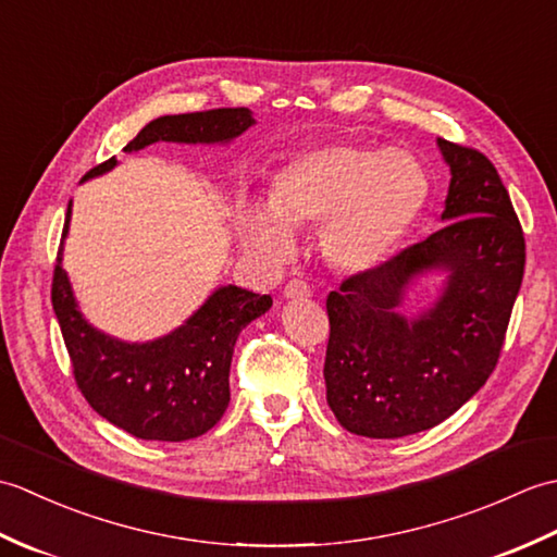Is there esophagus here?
<instances>
[{"mask_svg":"<svg viewBox=\"0 0 557 557\" xmlns=\"http://www.w3.org/2000/svg\"><path fill=\"white\" fill-rule=\"evenodd\" d=\"M311 297V289L304 280H289L285 287V299H306Z\"/></svg>","mask_w":557,"mask_h":557,"instance_id":"esophagus-1","label":"esophagus"}]
</instances>
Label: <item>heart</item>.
<instances>
[{
    "label": "heart",
    "instance_id": "obj_1",
    "mask_svg": "<svg viewBox=\"0 0 557 557\" xmlns=\"http://www.w3.org/2000/svg\"><path fill=\"white\" fill-rule=\"evenodd\" d=\"M429 198V180L405 148L351 144L304 152L272 180L270 200L236 210L239 242L268 260L294 253V232L321 227V251L335 270L366 272L405 239Z\"/></svg>",
    "mask_w": 557,
    "mask_h": 557
}]
</instances>
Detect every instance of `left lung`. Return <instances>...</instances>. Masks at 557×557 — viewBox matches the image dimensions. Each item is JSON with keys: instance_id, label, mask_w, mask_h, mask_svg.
<instances>
[{"instance_id": "8db88e82", "label": "left lung", "mask_w": 557, "mask_h": 557, "mask_svg": "<svg viewBox=\"0 0 557 557\" xmlns=\"http://www.w3.org/2000/svg\"><path fill=\"white\" fill-rule=\"evenodd\" d=\"M449 168L441 230L342 282L327 297V405L349 433L405 437L445 421L498 363L524 277V234L493 162L437 138ZM443 271L436 301L398 309L413 281Z\"/></svg>"}]
</instances>
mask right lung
<instances>
[{
    "instance_id": "obj_1",
    "label": "right lung",
    "mask_w": 557,
    "mask_h": 557,
    "mask_svg": "<svg viewBox=\"0 0 557 557\" xmlns=\"http://www.w3.org/2000/svg\"><path fill=\"white\" fill-rule=\"evenodd\" d=\"M248 108L158 116L126 144V152L168 144H230L253 126ZM116 168V158L81 182ZM71 203L52 280V306L74 366L76 385L102 419L140 441L182 443L208 433L230 405V366L236 337L272 299L242 287H218L194 315L150 342H124L92 327L81 313L62 265Z\"/></svg>"
}]
</instances>
